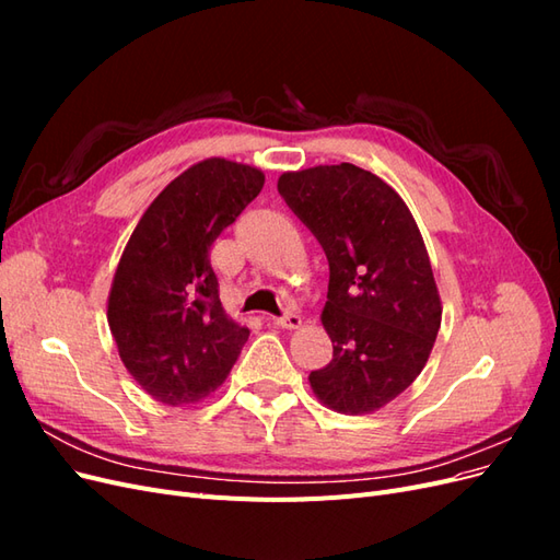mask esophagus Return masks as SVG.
<instances>
[{
	"label": "esophagus",
	"instance_id": "34e87169",
	"mask_svg": "<svg viewBox=\"0 0 560 560\" xmlns=\"http://www.w3.org/2000/svg\"><path fill=\"white\" fill-rule=\"evenodd\" d=\"M273 325L280 327V329H299L301 327V317L294 315V313L284 315V317H273Z\"/></svg>",
	"mask_w": 560,
	"mask_h": 560
}]
</instances>
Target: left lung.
Wrapping results in <instances>:
<instances>
[{
  "label": "left lung",
  "mask_w": 560,
  "mask_h": 560,
  "mask_svg": "<svg viewBox=\"0 0 560 560\" xmlns=\"http://www.w3.org/2000/svg\"><path fill=\"white\" fill-rule=\"evenodd\" d=\"M278 191L327 254L322 308L334 358L308 376L346 416L381 411L428 364L442 327L430 254L401 196L352 163L282 173Z\"/></svg>",
  "instance_id": "8db88e82"
}]
</instances>
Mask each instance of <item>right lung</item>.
Returning <instances> with one entry per match:
<instances>
[{
  "label": "right lung",
  "mask_w": 560,
  "mask_h": 560,
  "mask_svg": "<svg viewBox=\"0 0 560 560\" xmlns=\"http://www.w3.org/2000/svg\"><path fill=\"white\" fill-rule=\"evenodd\" d=\"M259 167L206 159L144 210L118 259L107 322L128 374L165 406L208 399L229 376L249 329L219 301L210 247L264 186Z\"/></svg>",
  "instance_id": "right-lung-1"
}]
</instances>
